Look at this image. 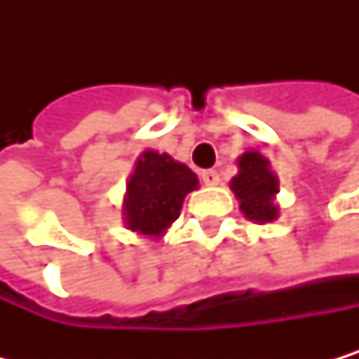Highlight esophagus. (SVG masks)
Returning <instances> with one entry per match:
<instances>
[{
    "mask_svg": "<svg viewBox=\"0 0 359 359\" xmlns=\"http://www.w3.org/2000/svg\"><path fill=\"white\" fill-rule=\"evenodd\" d=\"M200 178H202V183H204V185H209V187H213V185L219 183V174H217L215 170H202Z\"/></svg>",
    "mask_w": 359,
    "mask_h": 359,
    "instance_id": "obj_1",
    "label": "esophagus"
}]
</instances>
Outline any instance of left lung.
I'll list each match as a JSON object with an SVG mask.
<instances>
[{"label": "left lung", "mask_w": 359, "mask_h": 359, "mask_svg": "<svg viewBox=\"0 0 359 359\" xmlns=\"http://www.w3.org/2000/svg\"><path fill=\"white\" fill-rule=\"evenodd\" d=\"M234 196L239 198V209L252 222L265 224L278 217V178L269 170V161L260 153H245L239 159V174L230 181Z\"/></svg>", "instance_id": "left-lung-1"}]
</instances>
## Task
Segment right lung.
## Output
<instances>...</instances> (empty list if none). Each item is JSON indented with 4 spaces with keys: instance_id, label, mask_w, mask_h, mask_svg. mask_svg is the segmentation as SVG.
<instances>
[{
    "instance_id": "1",
    "label": "right lung",
    "mask_w": 359,
    "mask_h": 359,
    "mask_svg": "<svg viewBox=\"0 0 359 359\" xmlns=\"http://www.w3.org/2000/svg\"><path fill=\"white\" fill-rule=\"evenodd\" d=\"M198 187L196 174L170 155L146 150L127 185L125 219L140 234L159 237L178 217L185 196Z\"/></svg>"
}]
</instances>
